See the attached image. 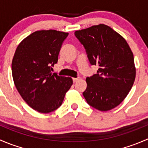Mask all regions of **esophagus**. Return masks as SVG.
<instances>
[{"label":"esophagus","mask_w":148,"mask_h":148,"mask_svg":"<svg viewBox=\"0 0 148 148\" xmlns=\"http://www.w3.org/2000/svg\"><path fill=\"white\" fill-rule=\"evenodd\" d=\"M79 80V78H73V82H77Z\"/></svg>","instance_id":"1"}]
</instances>
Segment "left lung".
Instances as JSON below:
<instances>
[{"instance_id":"1","label":"left lung","mask_w":148,"mask_h":148,"mask_svg":"<svg viewBox=\"0 0 148 148\" xmlns=\"http://www.w3.org/2000/svg\"><path fill=\"white\" fill-rule=\"evenodd\" d=\"M97 74L86 79L83 95L88 104L99 111L117 107L127 96L136 76L132 50L126 40L114 30L99 24L75 31Z\"/></svg>"}]
</instances>
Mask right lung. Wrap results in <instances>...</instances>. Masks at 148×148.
<instances>
[{
    "instance_id": "add662e5",
    "label": "right lung",
    "mask_w": 148,
    "mask_h": 148,
    "mask_svg": "<svg viewBox=\"0 0 148 148\" xmlns=\"http://www.w3.org/2000/svg\"><path fill=\"white\" fill-rule=\"evenodd\" d=\"M68 34L52 29L35 31L15 51L12 60L14 84L23 100L38 112L49 113L59 108L73 84L71 77L51 71Z\"/></svg>"
}]
</instances>
